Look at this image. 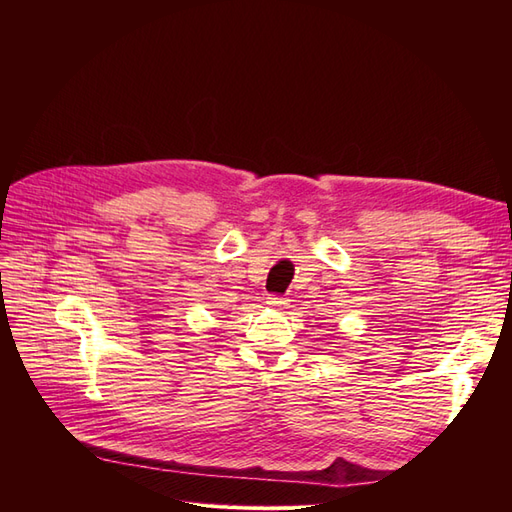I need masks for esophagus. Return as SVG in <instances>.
Masks as SVG:
<instances>
[{
    "instance_id": "34e87169",
    "label": "esophagus",
    "mask_w": 512,
    "mask_h": 512,
    "mask_svg": "<svg viewBox=\"0 0 512 512\" xmlns=\"http://www.w3.org/2000/svg\"><path fill=\"white\" fill-rule=\"evenodd\" d=\"M267 305L275 307V309H284L288 305V301L284 297H277V294H269L267 297Z\"/></svg>"
}]
</instances>
